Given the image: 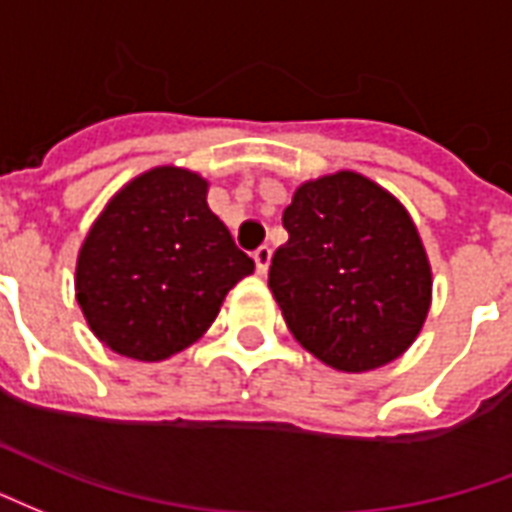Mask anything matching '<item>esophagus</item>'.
<instances>
[{
	"mask_svg": "<svg viewBox=\"0 0 512 512\" xmlns=\"http://www.w3.org/2000/svg\"><path fill=\"white\" fill-rule=\"evenodd\" d=\"M270 259H272L270 245H261V248L253 251V261H256V272H259V275H264V272L270 270Z\"/></svg>",
	"mask_w": 512,
	"mask_h": 512,
	"instance_id": "1",
	"label": "esophagus"
}]
</instances>
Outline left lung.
I'll use <instances>...</instances> for the list:
<instances>
[{
    "instance_id": "left-lung-1",
    "label": "left lung",
    "mask_w": 512,
    "mask_h": 512,
    "mask_svg": "<svg viewBox=\"0 0 512 512\" xmlns=\"http://www.w3.org/2000/svg\"><path fill=\"white\" fill-rule=\"evenodd\" d=\"M283 226L270 289L294 338L352 374L406 352L431 305V267L404 207L338 171L297 188Z\"/></svg>"
}]
</instances>
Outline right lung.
I'll return each instance as SVG.
<instances>
[{
    "label": "right lung",
    "mask_w": 512,
    "mask_h": 512,
    "mask_svg": "<svg viewBox=\"0 0 512 512\" xmlns=\"http://www.w3.org/2000/svg\"><path fill=\"white\" fill-rule=\"evenodd\" d=\"M251 272V256L207 207V182L163 166L119 190L89 229L76 300L106 346L152 363L196 341Z\"/></svg>",
    "instance_id": "1"
}]
</instances>
